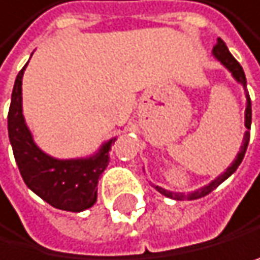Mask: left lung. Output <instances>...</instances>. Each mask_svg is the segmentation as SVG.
I'll return each instance as SVG.
<instances>
[{"instance_id":"8db88e82","label":"left lung","mask_w":260,"mask_h":260,"mask_svg":"<svg viewBox=\"0 0 260 260\" xmlns=\"http://www.w3.org/2000/svg\"><path fill=\"white\" fill-rule=\"evenodd\" d=\"M212 56L219 61L226 71H229L232 74V77L235 78L236 82H238L240 85H243L244 88V94H246V111H244V127H246V132H244V138H243V145L238 151V154H236L235 160L232 162V164L225 169V172L220 174L219 177H217L215 180H212V182L209 185H206L203 188H199V189H194V191L191 193H175V191H169V189L166 188H160V186H156V189L160 193V194H164L170 199H177V201H183V199H188V201H191V199H199V198H203L206 194H209L211 191H214V189L219 186L220 183H223L226 178H229L232 174H235V170L238 169V166L241 164V160L244 157V154H246V149H248V143H249V130H251V117H252V111H251V98H249V93L246 90V75H244L243 72V67L240 66V62L236 61V59L232 56V53L229 51V48H226V45L223 43V40L220 38H217V43L212 49Z\"/></svg>"}]
</instances>
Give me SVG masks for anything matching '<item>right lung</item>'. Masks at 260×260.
<instances>
[{
  "label": "right lung",
  "mask_w": 260,
  "mask_h": 260,
  "mask_svg": "<svg viewBox=\"0 0 260 260\" xmlns=\"http://www.w3.org/2000/svg\"><path fill=\"white\" fill-rule=\"evenodd\" d=\"M27 64L17 74L8 114L9 141L20 175L31 191L56 209L86 211L98 199V180L109 164V151L115 138L103 143L88 157L57 159L41 151L22 111V77Z\"/></svg>",
  "instance_id": "add662e5"
}]
</instances>
